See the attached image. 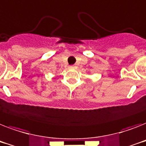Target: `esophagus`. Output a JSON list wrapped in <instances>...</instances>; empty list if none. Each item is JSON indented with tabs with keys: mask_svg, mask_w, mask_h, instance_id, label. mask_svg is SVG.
<instances>
[{
	"mask_svg": "<svg viewBox=\"0 0 146 146\" xmlns=\"http://www.w3.org/2000/svg\"><path fill=\"white\" fill-rule=\"evenodd\" d=\"M70 68H74V66H69Z\"/></svg>",
	"mask_w": 146,
	"mask_h": 146,
	"instance_id": "obj_1",
	"label": "esophagus"
}]
</instances>
